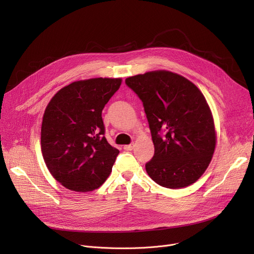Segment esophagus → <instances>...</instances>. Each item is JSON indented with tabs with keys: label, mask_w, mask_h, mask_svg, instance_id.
Wrapping results in <instances>:
<instances>
[{
	"label": "esophagus",
	"mask_w": 254,
	"mask_h": 254,
	"mask_svg": "<svg viewBox=\"0 0 254 254\" xmlns=\"http://www.w3.org/2000/svg\"><path fill=\"white\" fill-rule=\"evenodd\" d=\"M134 147H135V144H129V145H125L124 149L127 151H129L131 149H134Z\"/></svg>",
	"instance_id": "esophagus-1"
}]
</instances>
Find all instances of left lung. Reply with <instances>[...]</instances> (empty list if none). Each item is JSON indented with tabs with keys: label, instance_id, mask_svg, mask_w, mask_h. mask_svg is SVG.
Returning <instances> with one entry per match:
<instances>
[{
	"label": "left lung",
	"instance_id": "obj_1",
	"mask_svg": "<svg viewBox=\"0 0 254 254\" xmlns=\"http://www.w3.org/2000/svg\"><path fill=\"white\" fill-rule=\"evenodd\" d=\"M126 83L142 100L149 123L154 145V155L145 166L149 177L172 190L194 183L216 146L214 119L202 91L166 70L131 76Z\"/></svg>",
	"mask_w": 254,
	"mask_h": 254
}]
</instances>
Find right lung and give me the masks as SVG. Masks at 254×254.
<instances>
[{
	"instance_id": "add662e5",
	"label": "right lung",
	"mask_w": 254,
	"mask_h": 254,
	"mask_svg": "<svg viewBox=\"0 0 254 254\" xmlns=\"http://www.w3.org/2000/svg\"><path fill=\"white\" fill-rule=\"evenodd\" d=\"M122 78H90L61 88L48 103L41 150L52 177L65 189L92 191L106 181L119 150L103 136L102 110Z\"/></svg>"
}]
</instances>
